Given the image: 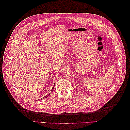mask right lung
Listing matches in <instances>:
<instances>
[{
  "instance_id": "add662e5",
  "label": "right lung",
  "mask_w": 130,
  "mask_h": 130,
  "mask_svg": "<svg viewBox=\"0 0 130 130\" xmlns=\"http://www.w3.org/2000/svg\"><path fill=\"white\" fill-rule=\"evenodd\" d=\"M54 85H55V84H54ZM54 88V87H53V89H52V90H53ZM50 94H48V95H46V96H44V98H47V97H48V96H49L50 95ZM40 99V100H42V98H41V99ZM40 99H39V100H40Z\"/></svg>"
}]
</instances>
